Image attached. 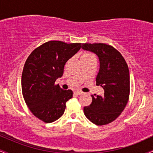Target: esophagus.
Masks as SVG:
<instances>
[{"label":"esophagus","mask_w":153,"mask_h":153,"mask_svg":"<svg viewBox=\"0 0 153 153\" xmlns=\"http://www.w3.org/2000/svg\"><path fill=\"white\" fill-rule=\"evenodd\" d=\"M75 94H78V95H81V94H83V93H82L81 91H75Z\"/></svg>","instance_id":"obj_1"}]
</instances>
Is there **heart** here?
<instances>
[{
    "instance_id": "heart-1",
    "label": "heart",
    "mask_w": 153,
    "mask_h": 153,
    "mask_svg": "<svg viewBox=\"0 0 153 153\" xmlns=\"http://www.w3.org/2000/svg\"><path fill=\"white\" fill-rule=\"evenodd\" d=\"M91 57H94V55L91 54H89V53H85V54H83L82 55L81 57V59H88V58H91Z\"/></svg>"
}]
</instances>
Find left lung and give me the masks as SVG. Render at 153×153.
Here are the masks:
<instances>
[{
    "label": "left lung",
    "mask_w": 153,
    "mask_h": 153,
    "mask_svg": "<svg viewBox=\"0 0 153 153\" xmlns=\"http://www.w3.org/2000/svg\"><path fill=\"white\" fill-rule=\"evenodd\" d=\"M82 49L94 52L100 62L96 85L103 88V96H92L90 106L83 108L84 114L96 125L114 121L125 108L129 96L130 77L128 65L120 52L103 43L82 44Z\"/></svg>",
    "instance_id": "1"
}]
</instances>
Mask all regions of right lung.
Returning <instances> with one entry per match:
<instances>
[{
	"instance_id": "add662e5",
	"label": "right lung",
	"mask_w": 153,
	"mask_h": 153,
	"mask_svg": "<svg viewBox=\"0 0 153 153\" xmlns=\"http://www.w3.org/2000/svg\"><path fill=\"white\" fill-rule=\"evenodd\" d=\"M80 47L81 43L50 41L35 49L26 59L22 76L23 96L31 113L44 122L60 118L66 102L73 97V91L63 90L54 82Z\"/></svg>"
}]
</instances>
